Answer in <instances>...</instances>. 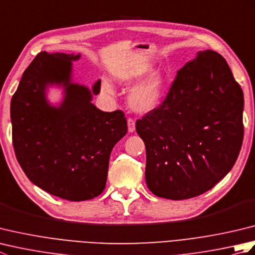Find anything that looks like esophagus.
Instances as JSON below:
<instances>
[{"label":"esophagus","mask_w":255,"mask_h":255,"mask_svg":"<svg viewBox=\"0 0 255 255\" xmlns=\"http://www.w3.org/2000/svg\"><path fill=\"white\" fill-rule=\"evenodd\" d=\"M127 124H128V131L129 132H133L134 129H136V123H134L133 119L129 118L127 121Z\"/></svg>","instance_id":"1"}]
</instances>
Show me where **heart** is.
I'll return each mask as SVG.
<instances>
[{
    "label": "heart",
    "mask_w": 255,
    "mask_h": 255,
    "mask_svg": "<svg viewBox=\"0 0 255 255\" xmlns=\"http://www.w3.org/2000/svg\"><path fill=\"white\" fill-rule=\"evenodd\" d=\"M152 70L153 68L151 66L143 67L136 70V71L118 75L117 80L118 82L123 84L130 85L138 82L140 79L152 72ZM166 88L167 79L165 78V75L159 71L153 72L130 89L127 96L128 105L130 106L132 111L140 114L153 112L162 104V101L165 96ZM102 91L106 95H114L113 85L107 80L102 81Z\"/></svg>",
    "instance_id": "1"
}]
</instances>
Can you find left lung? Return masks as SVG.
I'll use <instances>...</instances> for the list:
<instances>
[{
	"label": "left lung",
	"instance_id": "left-lung-1",
	"mask_svg": "<svg viewBox=\"0 0 255 255\" xmlns=\"http://www.w3.org/2000/svg\"><path fill=\"white\" fill-rule=\"evenodd\" d=\"M243 105L242 89L218 52L199 51L178 70L164 102L136 123L150 191L181 200L223 180L242 145Z\"/></svg>",
	"mask_w": 255,
	"mask_h": 255
}]
</instances>
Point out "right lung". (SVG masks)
<instances>
[{
  "mask_svg": "<svg viewBox=\"0 0 255 255\" xmlns=\"http://www.w3.org/2000/svg\"><path fill=\"white\" fill-rule=\"evenodd\" d=\"M81 53L40 52L25 70L10 101L13 145L27 177L53 196L72 202L104 191L111 152L127 133L122 111L92 104L101 81L89 89L73 81ZM49 87L63 90L53 105Z\"/></svg>",
  "mask_w": 255,
  "mask_h": 255,
  "instance_id": "add662e5",
  "label": "right lung"
}]
</instances>
